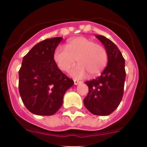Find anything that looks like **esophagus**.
I'll list each match as a JSON object with an SVG mask.
<instances>
[{"mask_svg":"<svg viewBox=\"0 0 147 147\" xmlns=\"http://www.w3.org/2000/svg\"><path fill=\"white\" fill-rule=\"evenodd\" d=\"M74 85H79V84H80V83H81V82L78 81V80H74Z\"/></svg>","mask_w":147,"mask_h":147,"instance_id":"obj_1","label":"esophagus"}]
</instances>
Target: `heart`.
Instances as JSON below:
<instances>
[{"label": "heart", "instance_id": "obj_1", "mask_svg": "<svg viewBox=\"0 0 147 147\" xmlns=\"http://www.w3.org/2000/svg\"><path fill=\"white\" fill-rule=\"evenodd\" d=\"M53 59L62 71H68L76 59L78 64L70 71V74L81 79L87 75L93 77L102 73L107 64L108 55L102 45L88 37H78L67 41L65 48L56 49Z\"/></svg>", "mask_w": 147, "mask_h": 147}]
</instances>
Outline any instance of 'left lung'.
Returning <instances> with one entry per match:
<instances>
[{
  "mask_svg": "<svg viewBox=\"0 0 147 147\" xmlns=\"http://www.w3.org/2000/svg\"><path fill=\"white\" fill-rule=\"evenodd\" d=\"M107 50L108 62L100 76L85 82L89 92L84 98L85 107L96 115H108L119 107L124 93L125 60L113 42L102 35H96Z\"/></svg>",
  "mask_w": 147,
  "mask_h": 147,
  "instance_id": "left-lung-1",
  "label": "left lung"
}]
</instances>
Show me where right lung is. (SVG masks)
I'll list each match as a JSON object with an SVG mask.
<instances>
[{"label": "right lung", "mask_w": 147, "mask_h": 147, "mask_svg": "<svg viewBox=\"0 0 147 147\" xmlns=\"http://www.w3.org/2000/svg\"><path fill=\"white\" fill-rule=\"evenodd\" d=\"M62 37L42 40L23 57L19 71V92L23 104L35 115H54L74 81L58 68L53 54Z\"/></svg>", "instance_id": "add662e5"}]
</instances>
